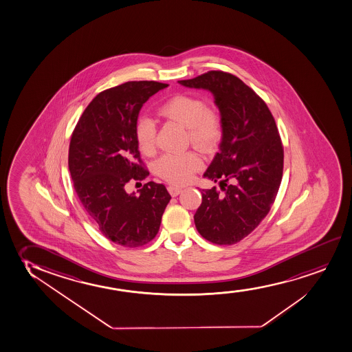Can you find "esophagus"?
<instances>
[{
    "label": "esophagus",
    "mask_w": 352,
    "mask_h": 352,
    "mask_svg": "<svg viewBox=\"0 0 352 352\" xmlns=\"http://www.w3.org/2000/svg\"><path fill=\"white\" fill-rule=\"evenodd\" d=\"M168 192L170 193V196L177 197L183 192V190L180 188H177V186H168Z\"/></svg>",
    "instance_id": "1"
}]
</instances>
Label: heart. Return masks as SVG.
Returning <instances> with one entry per match:
<instances>
[{
	"instance_id": "b5f03b06",
	"label": "heart",
	"mask_w": 352,
	"mask_h": 352,
	"mask_svg": "<svg viewBox=\"0 0 352 352\" xmlns=\"http://www.w3.org/2000/svg\"><path fill=\"white\" fill-rule=\"evenodd\" d=\"M161 116L188 129L192 146L201 153H210L221 138V122L216 112L206 109L204 101L191 94H177L161 106ZM155 124L151 119L142 118L135 129L138 148L144 154L155 149ZM201 162L193 153L167 154L156 161V173L172 184L188 183L192 174L201 169Z\"/></svg>"
}]
</instances>
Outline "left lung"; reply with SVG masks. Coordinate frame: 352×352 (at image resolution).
Returning a JSON list of instances; mask_svg holds the SVG:
<instances>
[{
  "label": "left lung",
  "mask_w": 352,
  "mask_h": 352,
  "mask_svg": "<svg viewBox=\"0 0 352 352\" xmlns=\"http://www.w3.org/2000/svg\"><path fill=\"white\" fill-rule=\"evenodd\" d=\"M178 83L210 91L219 111V151L203 177L223 192L201 190L195 224L208 241L232 245L256 229L277 196L284 157L278 130L264 101L232 74L209 72Z\"/></svg>",
  "instance_id": "left-lung-1"
}]
</instances>
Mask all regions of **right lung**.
I'll use <instances>...</instances> for the list:
<instances>
[{"mask_svg": "<svg viewBox=\"0 0 352 352\" xmlns=\"http://www.w3.org/2000/svg\"><path fill=\"white\" fill-rule=\"evenodd\" d=\"M168 87L131 81L101 91L76 124L69 146V170L83 210L100 233L120 246L138 247L155 238L170 201L154 182L128 193L131 179L146 178L135 129L142 106Z\"/></svg>", "mask_w": 352, "mask_h": 352, "instance_id": "right-lung-1", "label": "right lung"}]
</instances>
